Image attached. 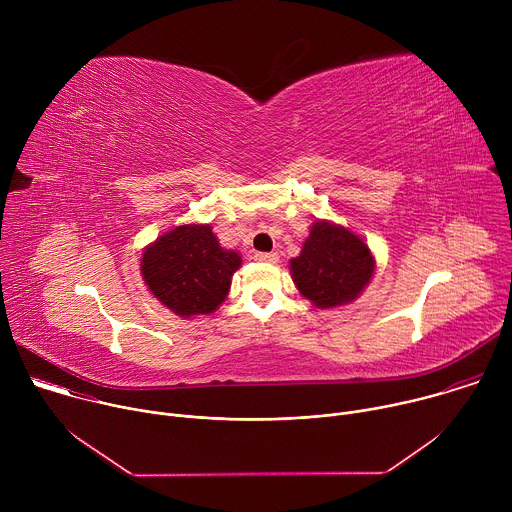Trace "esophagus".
Segmentation results:
<instances>
[{
	"label": "esophagus",
	"mask_w": 512,
	"mask_h": 512,
	"mask_svg": "<svg viewBox=\"0 0 512 512\" xmlns=\"http://www.w3.org/2000/svg\"><path fill=\"white\" fill-rule=\"evenodd\" d=\"M255 259L261 263H277L279 255L277 253H255Z\"/></svg>",
	"instance_id": "1"
}]
</instances>
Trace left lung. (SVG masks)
<instances>
[{
    "label": "left lung",
    "instance_id": "obj_1",
    "mask_svg": "<svg viewBox=\"0 0 512 512\" xmlns=\"http://www.w3.org/2000/svg\"><path fill=\"white\" fill-rule=\"evenodd\" d=\"M289 271L300 294L316 308H338L356 300L369 285L375 257L346 227L316 221L302 253L289 261Z\"/></svg>",
    "mask_w": 512,
    "mask_h": 512
}]
</instances>
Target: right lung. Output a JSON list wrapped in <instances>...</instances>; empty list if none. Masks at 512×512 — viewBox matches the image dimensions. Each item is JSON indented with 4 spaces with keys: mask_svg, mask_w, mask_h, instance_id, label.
Returning a JSON list of instances; mask_svg holds the SVG:
<instances>
[{
    "mask_svg": "<svg viewBox=\"0 0 512 512\" xmlns=\"http://www.w3.org/2000/svg\"><path fill=\"white\" fill-rule=\"evenodd\" d=\"M241 255L218 243L210 225H180L141 255V275L168 310L182 318L212 314L229 294Z\"/></svg>",
    "mask_w": 512,
    "mask_h": 512,
    "instance_id": "1",
    "label": "right lung"
}]
</instances>
